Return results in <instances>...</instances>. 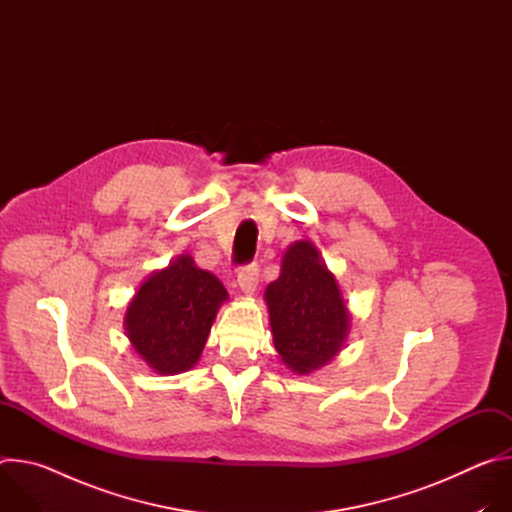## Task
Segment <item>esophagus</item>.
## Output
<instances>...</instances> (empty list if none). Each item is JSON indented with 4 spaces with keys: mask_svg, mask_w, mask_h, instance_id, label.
<instances>
[{
    "mask_svg": "<svg viewBox=\"0 0 512 512\" xmlns=\"http://www.w3.org/2000/svg\"><path fill=\"white\" fill-rule=\"evenodd\" d=\"M237 283L245 291V294H253V291L257 289V283H259V265L257 263L243 265L237 273Z\"/></svg>",
    "mask_w": 512,
    "mask_h": 512,
    "instance_id": "obj_1",
    "label": "esophagus"
}]
</instances>
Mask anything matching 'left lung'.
<instances>
[{
	"mask_svg": "<svg viewBox=\"0 0 512 512\" xmlns=\"http://www.w3.org/2000/svg\"><path fill=\"white\" fill-rule=\"evenodd\" d=\"M273 344L287 367L306 375L342 348L348 310L334 275L308 241L291 245L281 273L265 289Z\"/></svg>",
	"mask_w": 512,
	"mask_h": 512,
	"instance_id": "8db88e82",
	"label": "left lung"
}]
</instances>
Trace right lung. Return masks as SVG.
<instances>
[{"instance_id": "add662e5", "label": "right lung", "mask_w": 512, "mask_h": 512, "mask_svg": "<svg viewBox=\"0 0 512 512\" xmlns=\"http://www.w3.org/2000/svg\"><path fill=\"white\" fill-rule=\"evenodd\" d=\"M227 298L221 281L198 269L190 255H180L139 287L125 314L127 338L156 373H184L200 358Z\"/></svg>"}]
</instances>
